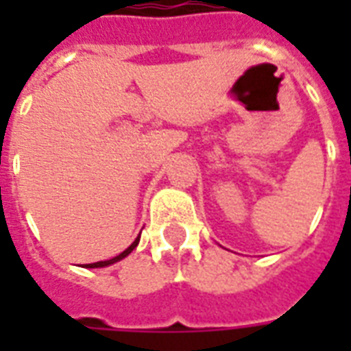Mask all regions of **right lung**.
Masks as SVG:
<instances>
[{"label":"right lung","mask_w":351,"mask_h":351,"mask_svg":"<svg viewBox=\"0 0 351 351\" xmlns=\"http://www.w3.org/2000/svg\"><path fill=\"white\" fill-rule=\"evenodd\" d=\"M138 239H141V235H138L137 239H135V241H133V243H131L130 246H128V248H125V250H123L122 254H120V256H116V258H112V259H107V261H97V263H88V265H84V267H86V269H99V267H108V265L118 263L120 259L128 258V256H130L131 252H133V250H135V248H137Z\"/></svg>","instance_id":"right-lung-1"}]
</instances>
